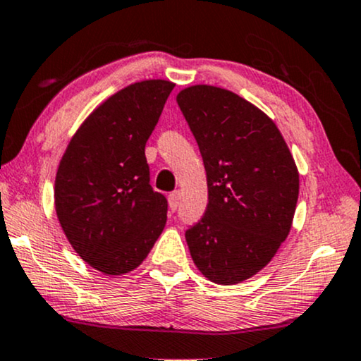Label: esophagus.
Masks as SVG:
<instances>
[{
	"mask_svg": "<svg viewBox=\"0 0 361 361\" xmlns=\"http://www.w3.org/2000/svg\"><path fill=\"white\" fill-rule=\"evenodd\" d=\"M179 197H180L179 190H174V192H172V194L169 195V209H171V212H176L177 205H179Z\"/></svg>",
	"mask_w": 361,
	"mask_h": 361,
	"instance_id": "obj_1",
	"label": "esophagus"
}]
</instances>
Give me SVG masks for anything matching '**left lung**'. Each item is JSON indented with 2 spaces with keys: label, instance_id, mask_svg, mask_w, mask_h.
Instances as JSON below:
<instances>
[{
  "label": "left lung",
  "instance_id": "8db88e82",
  "mask_svg": "<svg viewBox=\"0 0 361 361\" xmlns=\"http://www.w3.org/2000/svg\"><path fill=\"white\" fill-rule=\"evenodd\" d=\"M177 104L207 172V209L185 231L192 260L210 282H243L292 228L297 166L274 121L235 92L197 84L182 89Z\"/></svg>",
  "mask_w": 361,
  "mask_h": 361
}]
</instances>
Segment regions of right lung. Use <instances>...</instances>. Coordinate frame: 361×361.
<instances>
[{"label": "right lung", "instance_id": "right-lung-1", "mask_svg": "<svg viewBox=\"0 0 361 361\" xmlns=\"http://www.w3.org/2000/svg\"><path fill=\"white\" fill-rule=\"evenodd\" d=\"M174 82H134L96 107L69 140L54 182L59 224L106 275L137 269L161 235L167 200L149 184L146 142Z\"/></svg>", "mask_w": 361, "mask_h": 361}]
</instances>
